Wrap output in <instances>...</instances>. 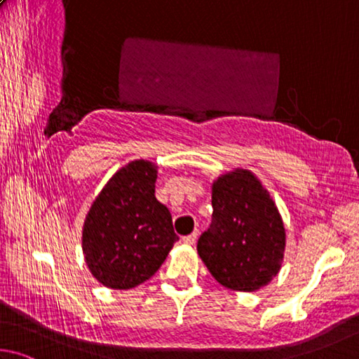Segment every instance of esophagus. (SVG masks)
Instances as JSON below:
<instances>
[{"instance_id":"esophagus-1","label":"esophagus","mask_w":359,"mask_h":359,"mask_svg":"<svg viewBox=\"0 0 359 359\" xmlns=\"http://www.w3.org/2000/svg\"><path fill=\"white\" fill-rule=\"evenodd\" d=\"M197 238H198V230H196V231H194V233H191V235L184 236V238H183V243H184V244H189V246H191V244H194V243L197 241Z\"/></svg>"}]
</instances>
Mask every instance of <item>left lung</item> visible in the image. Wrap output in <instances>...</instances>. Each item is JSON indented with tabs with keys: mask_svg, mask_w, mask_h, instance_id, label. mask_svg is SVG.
Segmentation results:
<instances>
[{
	"mask_svg": "<svg viewBox=\"0 0 359 359\" xmlns=\"http://www.w3.org/2000/svg\"><path fill=\"white\" fill-rule=\"evenodd\" d=\"M211 203V225L197 244L200 259L230 290H260L284 262L285 227L274 200L250 170L235 168L215 180Z\"/></svg>",
	"mask_w": 359,
	"mask_h": 359,
	"instance_id": "1",
	"label": "left lung"
}]
</instances>
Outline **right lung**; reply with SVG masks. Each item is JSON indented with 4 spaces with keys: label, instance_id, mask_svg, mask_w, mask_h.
<instances>
[{
    "label": "right lung",
    "instance_id": "add662e5",
    "mask_svg": "<svg viewBox=\"0 0 359 359\" xmlns=\"http://www.w3.org/2000/svg\"><path fill=\"white\" fill-rule=\"evenodd\" d=\"M157 165L138 159L107 181L81 230V249L94 279L113 290L143 284L180 240L172 215L154 196Z\"/></svg>",
    "mask_w": 359,
    "mask_h": 359
}]
</instances>
